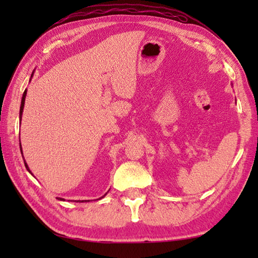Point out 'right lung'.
I'll return each mask as SVG.
<instances>
[{
	"mask_svg": "<svg viewBox=\"0 0 258 258\" xmlns=\"http://www.w3.org/2000/svg\"><path fill=\"white\" fill-rule=\"evenodd\" d=\"M32 76H33V74H32ZM26 92H27V91H25L24 92V94H23V99H21V106H20V120H21V113H23V110H24V106H25V98H26ZM20 150H21V145H20ZM23 158H24V156H23ZM25 166H26V168H27V171H29V168H28V166H27V164H26V161H25ZM30 172V171H29ZM59 200H64V199H61V198H58Z\"/></svg>",
	"mask_w": 258,
	"mask_h": 258,
	"instance_id": "add662e5",
	"label": "right lung"
}]
</instances>
